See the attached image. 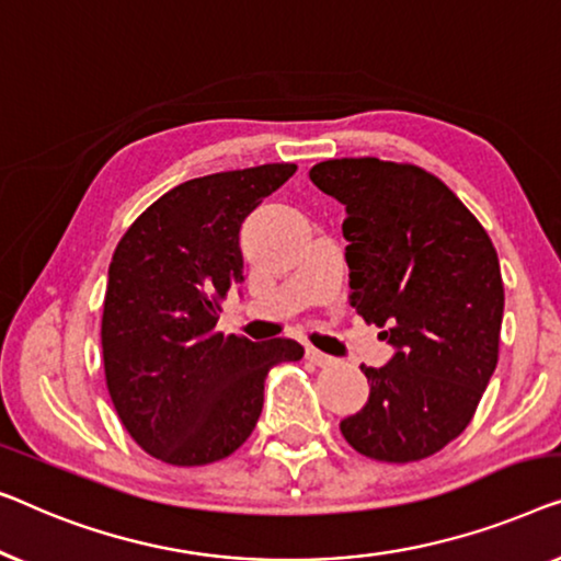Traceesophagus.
<instances>
[{
  "label": "esophagus",
  "instance_id": "1",
  "mask_svg": "<svg viewBox=\"0 0 561 561\" xmlns=\"http://www.w3.org/2000/svg\"><path fill=\"white\" fill-rule=\"evenodd\" d=\"M305 356H307V360H312L314 366H330V363H333V358H330L328 353H322V351H318V348H312V345H310V348L305 351Z\"/></svg>",
  "mask_w": 561,
  "mask_h": 561
}]
</instances>
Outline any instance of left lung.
<instances>
[{
  "mask_svg": "<svg viewBox=\"0 0 561 561\" xmlns=\"http://www.w3.org/2000/svg\"><path fill=\"white\" fill-rule=\"evenodd\" d=\"M310 180L345 205L351 305L397 351L381 368L360 366L370 393L341 422L343 437L370 460H424L468 427L499 363V254L416 164L343 157L314 164Z\"/></svg>",
  "mask_w": 561,
  "mask_h": 561,
  "instance_id": "1",
  "label": "left lung"
}]
</instances>
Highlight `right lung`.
Returning <instances> with one entry per match:
<instances>
[{
    "instance_id": "add662e5",
    "label": "right lung",
    "mask_w": 561,
    "mask_h": 561,
    "mask_svg": "<svg viewBox=\"0 0 561 561\" xmlns=\"http://www.w3.org/2000/svg\"><path fill=\"white\" fill-rule=\"evenodd\" d=\"M297 164H259L187 180L122 236L108 264L101 348L108 397L131 439L157 460L193 468L249 439L272 366L299 360L289 337L254 343L216 330L243 282L241 224Z\"/></svg>"
}]
</instances>
